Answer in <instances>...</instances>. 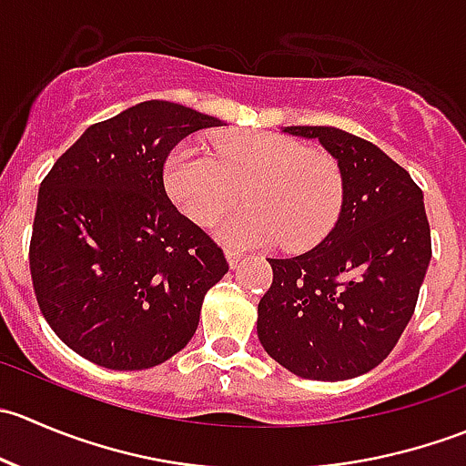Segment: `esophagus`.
Masks as SVG:
<instances>
[{
  "label": "esophagus",
  "mask_w": 466,
  "mask_h": 466,
  "mask_svg": "<svg viewBox=\"0 0 466 466\" xmlns=\"http://www.w3.org/2000/svg\"><path fill=\"white\" fill-rule=\"evenodd\" d=\"M225 257H228V263L232 268H237L238 263H241V259H243V255L238 250H234V248H225Z\"/></svg>",
  "instance_id": "esophagus-1"
}]
</instances>
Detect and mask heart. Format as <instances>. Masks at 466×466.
Wrapping results in <instances>:
<instances>
[{
  "label": "heart",
  "mask_w": 466,
  "mask_h": 466,
  "mask_svg": "<svg viewBox=\"0 0 466 466\" xmlns=\"http://www.w3.org/2000/svg\"><path fill=\"white\" fill-rule=\"evenodd\" d=\"M167 189L194 223L211 225L243 196L248 207L220 225L237 246L309 250L331 234L347 198L342 164L329 150L275 133L214 139V153L177 146L164 171Z\"/></svg>",
  "instance_id": "heart-1"
}]
</instances>
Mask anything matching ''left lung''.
Here are the masks:
<instances>
[{"label": "left lung", "mask_w": 466, "mask_h": 466, "mask_svg": "<svg viewBox=\"0 0 466 466\" xmlns=\"http://www.w3.org/2000/svg\"><path fill=\"white\" fill-rule=\"evenodd\" d=\"M342 164L340 220L313 250L270 259L259 302L263 350L302 379L345 380L388 359L415 313L431 261L424 194L379 146L331 126H289Z\"/></svg>", "instance_id": "obj_1"}]
</instances>
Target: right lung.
I'll return each mask as SVG.
<instances>
[{
	"label": "right lung",
	"instance_id": "add662e5",
	"mask_svg": "<svg viewBox=\"0 0 466 466\" xmlns=\"http://www.w3.org/2000/svg\"><path fill=\"white\" fill-rule=\"evenodd\" d=\"M214 116L144 101L89 126L37 194L33 290L56 336L101 368L164 363L196 333L207 290L229 270L214 238L164 189L173 146Z\"/></svg>",
	"mask_w": 466,
	"mask_h": 466
}]
</instances>
